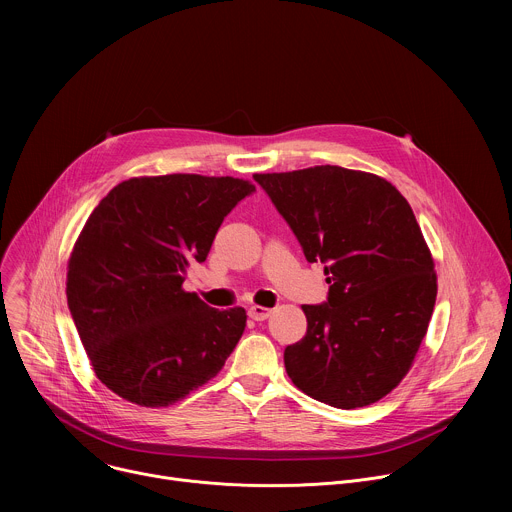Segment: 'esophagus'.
Listing matches in <instances>:
<instances>
[{
  "label": "esophagus",
  "mask_w": 512,
  "mask_h": 512,
  "mask_svg": "<svg viewBox=\"0 0 512 512\" xmlns=\"http://www.w3.org/2000/svg\"><path fill=\"white\" fill-rule=\"evenodd\" d=\"M269 316H271V310H267V308H261V306H251L249 308V318L255 320V322H263Z\"/></svg>",
  "instance_id": "34e87169"
}]
</instances>
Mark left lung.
I'll use <instances>...</instances> for the list:
<instances>
[{
  "label": "left lung",
  "mask_w": 512,
  "mask_h": 512,
  "mask_svg": "<svg viewBox=\"0 0 512 512\" xmlns=\"http://www.w3.org/2000/svg\"><path fill=\"white\" fill-rule=\"evenodd\" d=\"M253 178L330 285L324 304L302 306L306 336L283 352L289 379L338 409L383 399L407 375L437 296L409 202L387 180L338 166Z\"/></svg>",
  "instance_id": "left-lung-1"
}]
</instances>
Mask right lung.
<instances>
[{
  "instance_id": "right-lung-1",
  "label": "right lung",
  "mask_w": 512,
  "mask_h": 512,
  "mask_svg": "<svg viewBox=\"0 0 512 512\" xmlns=\"http://www.w3.org/2000/svg\"><path fill=\"white\" fill-rule=\"evenodd\" d=\"M253 192L231 176L131 178L91 212L68 261L66 298L107 389L141 407H168L225 367L245 310H214L182 283Z\"/></svg>"
}]
</instances>
